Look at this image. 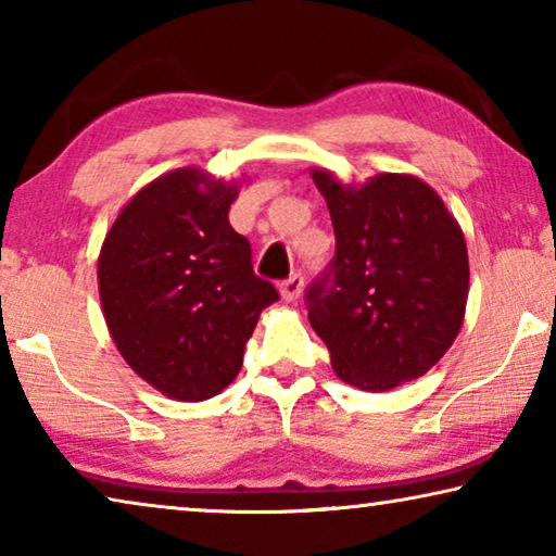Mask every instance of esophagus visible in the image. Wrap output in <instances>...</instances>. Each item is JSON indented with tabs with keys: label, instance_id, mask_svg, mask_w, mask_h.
<instances>
[{
	"label": "esophagus",
	"instance_id": "34e87169",
	"mask_svg": "<svg viewBox=\"0 0 556 556\" xmlns=\"http://www.w3.org/2000/svg\"><path fill=\"white\" fill-rule=\"evenodd\" d=\"M301 291H304V277L301 275H291L279 285V294L285 301H296L301 296Z\"/></svg>",
	"mask_w": 556,
	"mask_h": 556
}]
</instances>
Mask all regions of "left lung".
Returning a JSON list of instances; mask_svg holds the SVG:
<instances>
[{
	"label": "left lung",
	"instance_id": "obj_1",
	"mask_svg": "<svg viewBox=\"0 0 556 556\" xmlns=\"http://www.w3.org/2000/svg\"><path fill=\"white\" fill-rule=\"evenodd\" d=\"M336 255L306 291L333 372L365 392L417 380L456 341L468 301L464 230L429 184L378 174L361 186L324 168Z\"/></svg>",
	"mask_w": 556,
	"mask_h": 556
}]
</instances>
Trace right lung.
I'll list each match as a JSON object with an SVG mask.
<instances>
[{
    "label": "right lung",
    "instance_id": "obj_1",
    "mask_svg": "<svg viewBox=\"0 0 556 556\" xmlns=\"http://www.w3.org/2000/svg\"><path fill=\"white\" fill-rule=\"evenodd\" d=\"M238 191L195 166L159 176L119 211L98 257L119 355L178 402L215 397L238 378L262 308L279 299L228 220Z\"/></svg>",
    "mask_w": 556,
    "mask_h": 556
}]
</instances>
